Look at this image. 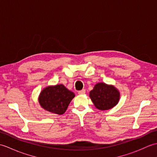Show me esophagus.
<instances>
[{"mask_svg": "<svg viewBox=\"0 0 157 157\" xmlns=\"http://www.w3.org/2000/svg\"><path fill=\"white\" fill-rule=\"evenodd\" d=\"M85 93H86V90H85V89H83V90H79V91L78 92V94H80V95L84 94Z\"/></svg>", "mask_w": 157, "mask_h": 157, "instance_id": "1", "label": "esophagus"}]
</instances>
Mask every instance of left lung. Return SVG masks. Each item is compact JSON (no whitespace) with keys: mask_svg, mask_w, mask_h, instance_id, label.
<instances>
[{"mask_svg":"<svg viewBox=\"0 0 157 157\" xmlns=\"http://www.w3.org/2000/svg\"><path fill=\"white\" fill-rule=\"evenodd\" d=\"M90 97L96 108L102 111L111 109L117 104L120 93L115 86L98 83L90 92Z\"/></svg>","mask_w":157,"mask_h":157,"instance_id":"8db88e82","label":"left lung"}]
</instances>
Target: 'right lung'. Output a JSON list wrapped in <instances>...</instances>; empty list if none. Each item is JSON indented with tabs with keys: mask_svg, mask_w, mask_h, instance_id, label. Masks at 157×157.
Wrapping results in <instances>:
<instances>
[{
	"mask_svg": "<svg viewBox=\"0 0 157 157\" xmlns=\"http://www.w3.org/2000/svg\"><path fill=\"white\" fill-rule=\"evenodd\" d=\"M75 94L63 84L51 86L43 89L39 95L38 101L46 111L57 115L64 113Z\"/></svg>",
	"mask_w": 157,
	"mask_h": 157,
	"instance_id": "obj_1",
	"label": "right lung"
}]
</instances>
